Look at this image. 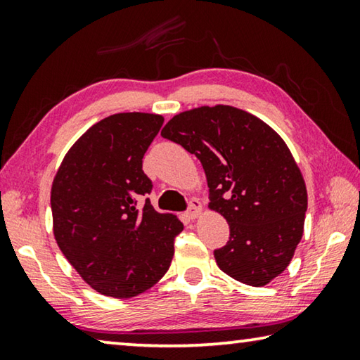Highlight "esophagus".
Segmentation results:
<instances>
[{
    "label": "esophagus",
    "mask_w": 360,
    "mask_h": 360,
    "mask_svg": "<svg viewBox=\"0 0 360 360\" xmlns=\"http://www.w3.org/2000/svg\"><path fill=\"white\" fill-rule=\"evenodd\" d=\"M202 214V203L197 200V198H193V200H191V205H189V210H187L186 216L189 219H195L198 218V216Z\"/></svg>",
    "instance_id": "34e87169"
}]
</instances>
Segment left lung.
<instances>
[{"label":"left lung","mask_w":360,"mask_h":360,"mask_svg":"<svg viewBox=\"0 0 360 360\" xmlns=\"http://www.w3.org/2000/svg\"><path fill=\"white\" fill-rule=\"evenodd\" d=\"M162 136L200 160L208 207L229 224V242L214 250L219 269L252 287L281 276L307 210L306 182L285 141L258 117L221 104L178 113Z\"/></svg>","instance_id":"obj_1"}]
</instances>
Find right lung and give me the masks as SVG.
<instances>
[{
	"mask_svg": "<svg viewBox=\"0 0 360 360\" xmlns=\"http://www.w3.org/2000/svg\"><path fill=\"white\" fill-rule=\"evenodd\" d=\"M157 113H115L93 124L65 153L51 187L53 232L60 252L91 288L133 298L169 269L184 229L146 198L152 181L142 157L158 134Z\"/></svg>",
	"mask_w": 360,
	"mask_h": 360,
	"instance_id": "obj_1",
	"label": "right lung"
}]
</instances>
